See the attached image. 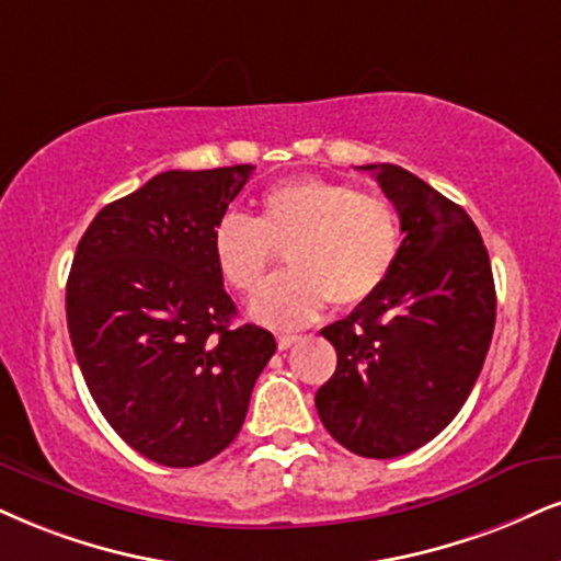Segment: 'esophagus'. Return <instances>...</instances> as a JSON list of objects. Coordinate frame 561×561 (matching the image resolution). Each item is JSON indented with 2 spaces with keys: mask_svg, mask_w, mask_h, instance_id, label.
Here are the masks:
<instances>
[{
  "mask_svg": "<svg viewBox=\"0 0 561 561\" xmlns=\"http://www.w3.org/2000/svg\"><path fill=\"white\" fill-rule=\"evenodd\" d=\"M299 341V335H278V348L280 351H286V348H291V345Z\"/></svg>",
  "mask_w": 561,
  "mask_h": 561,
  "instance_id": "34e87169",
  "label": "esophagus"
}]
</instances>
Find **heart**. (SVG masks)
<instances>
[{"mask_svg":"<svg viewBox=\"0 0 561 561\" xmlns=\"http://www.w3.org/2000/svg\"><path fill=\"white\" fill-rule=\"evenodd\" d=\"M403 231L396 205L377 192L322 176H294L260 197V216L226 213L210 233L213 260L233 291L254 294L286 249L288 273L252 301L257 320L299 328L328 301L358 307L398 265Z\"/></svg>","mask_w":561,"mask_h":561,"instance_id":"obj_1","label":"heart"}]
</instances>
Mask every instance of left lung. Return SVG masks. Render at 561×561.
<instances>
[{
    "instance_id": "left-lung-1",
    "label": "left lung",
    "mask_w": 561,
    "mask_h": 561,
    "mask_svg": "<svg viewBox=\"0 0 561 561\" xmlns=\"http://www.w3.org/2000/svg\"><path fill=\"white\" fill-rule=\"evenodd\" d=\"M362 169L396 205L405 239L385 286L322 328L337 366L314 403L335 442L387 460L458 416L489 354L496 294L486 247L460 205L396 163Z\"/></svg>"
}]
</instances>
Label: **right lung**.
<instances>
[{
  "label": "right lung",
  "mask_w": 561,
  "mask_h": 561,
  "mask_svg": "<svg viewBox=\"0 0 561 561\" xmlns=\"http://www.w3.org/2000/svg\"><path fill=\"white\" fill-rule=\"evenodd\" d=\"M254 165L165 171L108 203L67 278V328L103 419L169 468L237 439L275 337L233 324L210 233Z\"/></svg>",
  "instance_id": "add662e5"
}]
</instances>
